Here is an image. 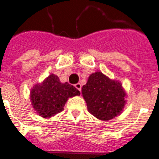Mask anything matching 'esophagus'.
Segmentation results:
<instances>
[{
  "instance_id": "esophagus-1",
  "label": "esophagus",
  "mask_w": 159,
  "mask_h": 159,
  "mask_svg": "<svg viewBox=\"0 0 159 159\" xmlns=\"http://www.w3.org/2000/svg\"><path fill=\"white\" fill-rule=\"evenodd\" d=\"M75 88L81 92V90H82V85H81V83H77V84H75Z\"/></svg>"
}]
</instances>
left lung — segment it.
<instances>
[{"instance_id":"obj_1","label":"left lung","mask_w":159,"mask_h":159,"mask_svg":"<svg viewBox=\"0 0 159 159\" xmlns=\"http://www.w3.org/2000/svg\"><path fill=\"white\" fill-rule=\"evenodd\" d=\"M88 112L98 119L108 121L120 115L127 103V93L121 82L111 79L102 71L89 76L82 88Z\"/></svg>"}]
</instances>
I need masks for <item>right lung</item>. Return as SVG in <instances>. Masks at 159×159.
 <instances>
[{"label": "right lung", "mask_w": 159, "mask_h": 159, "mask_svg": "<svg viewBox=\"0 0 159 159\" xmlns=\"http://www.w3.org/2000/svg\"><path fill=\"white\" fill-rule=\"evenodd\" d=\"M80 92L68 82H60L59 77L51 74L31 89L30 99L37 114L44 118L54 117L63 110L68 98L79 96Z\"/></svg>", "instance_id": "right-lung-1"}]
</instances>
